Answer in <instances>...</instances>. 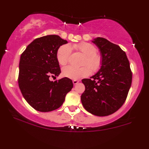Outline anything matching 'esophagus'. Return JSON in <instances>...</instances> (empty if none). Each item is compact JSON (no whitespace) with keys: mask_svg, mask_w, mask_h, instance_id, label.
I'll return each instance as SVG.
<instances>
[{"mask_svg":"<svg viewBox=\"0 0 149 149\" xmlns=\"http://www.w3.org/2000/svg\"><path fill=\"white\" fill-rule=\"evenodd\" d=\"M79 82V81H78V80H74V81H73V84H74V85H76Z\"/></svg>","mask_w":149,"mask_h":149,"instance_id":"1","label":"esophagus"}]
</instances>
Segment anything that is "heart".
Returning <instances> with one entry per match:
<instances>
[{
  "instance_id": "heart-1",
  "label": "heart",
  "mask_w": 149,
  "mask_h": 149,
  "mask_svg": "<svg viewBox=\"0 0 149 149\" xmlns=\"http://www.w3.org/2000/svg\"><path fill=\"white\" fill-rule=\"evenodd\" d=\"M72 49L76 50L85 56L84 64L88 65L92 72H96L102 65L101 55L97 53V49L94 45L89 42H81L79 44L71 45H62L57 52V60L59 64L64 65L69 61ZM88 66H84L79 68L72 66H66L62 70V74L64 77L70 79L77 80L81 77H87L90 74L91 70Z\"/></svg>"
}]
</instances>
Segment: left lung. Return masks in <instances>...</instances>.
<instances>
[{
	"label": "left lung",
	"instance_id": "8db88e82",
	"mask_svg": "<svg viewBox=\"0 0 149 149\" xmlns=\"http://www.w3.org/2000/svg\"><path fill=\"white\" fill-rule=\"evenodd\" d=\"M99 49L102 65L99 71L84 79L82 104L87 112L98 116L113 114L122 107L132 85V73L124 51L117 45L102 37L92 41Z\"/></svg>",
	"mask_w": 149,
	"mask_h": 149
}]
</instances>
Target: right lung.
<instances>
[{
	"label": "right lung",
	"mask_w": 149,
	"mask_h": 149,
	"mask_svg": "<svg viewBox=\"0 0 149 149\" xmlns=\"http://www.w3.org/2000/svg\"><path fill=\"white\" fill-rule=\"evenodd\" d=\"M66 43V40L58 35H46L33 41L20 56L19 89L27 103L39 112H50L61 107L73 88L69 78L50 80V77H56L61 73L57 52Z\"/></svg>",
	"instance_id": "right-lung-1"
}]
</instances>
